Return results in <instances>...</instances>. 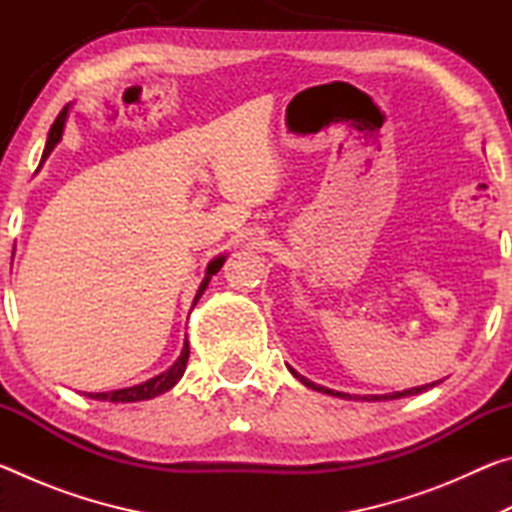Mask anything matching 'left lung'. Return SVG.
<instances>
[{
    "label": "left lung",
    "mask_w": 512,
    "mask_h": 512,
    "mask_svg": "<svg viewBox=\"0 0 512 512\" xmlns=\"http://www.w3.org/2000/svg\"><path fill=\"white\" fill-rule=\"evenodd\" d=\"M289 372L293 377H296L300 384H305L307 388H311V391H318V393H325V395H334V397H341V400H363V402H381V400H400V397H411V395H418V393H424L429 391V388H433L436 384H440V381H433V384H424V386H415V388H406V391H397V393H391V395H350V393H339V391H332V388H325V386H318L314 384V381H309L307 377H302L300 372L293 370L291 366H287Z\"/></svg>",
    "instance_id": "obj_1"
}]
</instances>
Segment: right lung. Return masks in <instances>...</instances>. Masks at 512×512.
Segmentation results:
<instances>
[{
    "instance_id": "1",
    "label": "right lung",
    "mask_w": 512,
    "mask_h": 512,
    "mask_svg": "<svg viewBox=\"0 0 512 512\" xmlns=\"http://www.w3.org/2000/svg\"><path fill=\"white\" fill-rule=\"evenodd\" d=\"M69 108H72V106H69V103H67V106H65L63 110H60V115L56 117L54 126H51L49 137H47V144H45V153H42V162H45V160L49 158V153L54 151V146H56L60 140H63V131H65V124H67ZM223 262H225V255H219V257H214L210 264H207L205 277H203L201 287H198V291H196L194 305H192V307H196V302L201 300V296H203L205 289H207V284H210V280H212V275H216V273L221 271ZM187 359H189V341L185 339L183 352H180V357L176 359V363H173V366H171L169 370L160 372V375L146 379V381H142V384H137V386L119 388V391H108V393H83V395H85V397H92V400H99V402H115V404H117V402L124 404V402L153 400V397H158V395H162V393L171 391V388L178 384L180 377L185 375Z\"/></svg>"
}]
</instances>
